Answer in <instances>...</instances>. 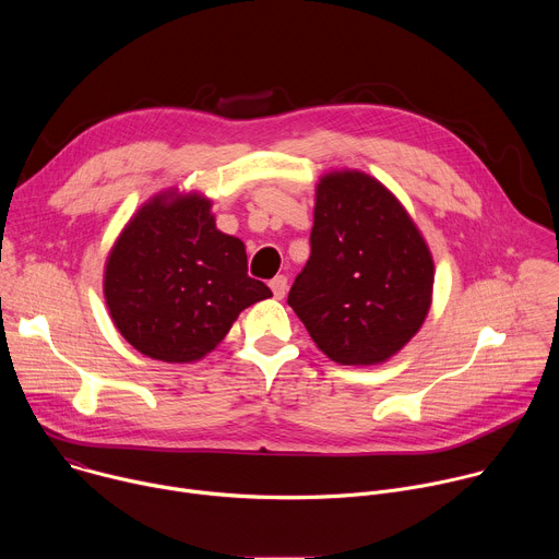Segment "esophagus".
Returning a JSON list of instances; mask_svg holds the SVG:
<instances>
[{"instance_id":"1","label":"esophagus","mask_w":559,"mask_h":559,"mask_svg":"<svg viewBox=\"0 0 559 559\" xmlns=\"http://www.w3.org/2000/svg\"><path fill=\"white\" fill-rule=\"evenodd\" d=\"M270 287H272V292H274V296L276 298H283L285 294H287V276H276V278H272V283H270Z\"/></svg>"}]
</instances>
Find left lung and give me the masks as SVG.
Segmentation results:
<instances>
[{"label": "left lung", "instance_id": "left-lung-1", "mask_svg": "<svg viewBox=\"0 0 559 559\" xmlns=\"http://www.w3.org/2000/svg\"><path fill=\"white\" fill-rule=\"evenodd\" d=\"M311 254L287 302L311 341L341 365H378L425 323L433 259L397 199L365 173L316 188Z\"/></svg>", "mask_w": 559, "mask_h": 559}]
</instances>
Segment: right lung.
Listing matches in <instances>:
<instances>
[{
	"label": "right lung",
	"mask_w": 559,
	"mask_h": 559,
	"mask_svg": "<svg viewBox=\"0 0 559 559\" xmlns=\"http://www.w3.org/2000/svg\"><path fill=\"white\" fill-rule=\"evenodd\" d=\"M210 201L158 194L121 231L104 276V294L121 336L164 362L210 354L246 307L270 298L248 276L243 241L216 229Z\"/></svg>",
	"instance_id": "add662e5"
}]
</instances>
